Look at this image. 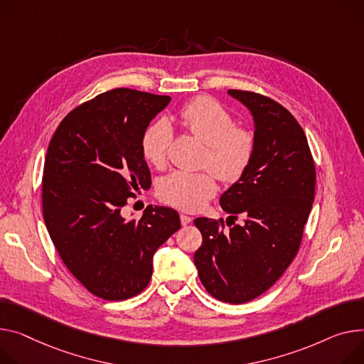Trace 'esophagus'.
Returning <instances> with one entry per match:
<instances>
[{
    "label": "esophagus",
    "instance_id": "obj_1",
    "mask_svg": "<svg viewBox=\"0 0 364 364\" xmlns=\"http://www.w3.org/2000/svg\"><path fill=\"white\" fill-rule=\"evenodd\" d=\"M180 221H181V225H188L193 220H191V216H188V215H186V213H181L180 215Z\"/></svg>",
    "mask_w": 364,
    "mask_h": 364
}]
</instances>
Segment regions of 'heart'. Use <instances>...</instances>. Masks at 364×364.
I'll list each match as a JSON object with an SVG mask.
<instances>
[{
    "instance_id": "b5f03b06",
    "label": "heart",
    "mask_w": 364,
    "mask_h": 364,
    "mask_svg": "<svg viewBox=\"0 0 364 364\" xmlns=\"http://www.w3.org/2000/svg\"><path fill=\"white\" fill-rule=\"evenodd\" d=\"M181 126L200 139L208 148L205 164L223 181L235 183L246 174L255 152L253 132L235 127L231 114L209 96H199L178 111ZM173 140V127L166 119H156L143 130L140 151L144 161L161 168L166 162ZM210 171H174L159 184L164 200L184 210H198L216 191V180Z\"/></svg>"
}]
</instances>
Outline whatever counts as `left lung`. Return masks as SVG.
<instances>
[{"instance_id":"left-lung-1","label":"left lung","mask_w":364,"mask_h":364,"mask_svg":"<svg viewBox=\"0 0 364 364\" xmlns=\"http://www.w3.org/2000/svg\"><path fill=\"white\" fill-rule=\"evenodd\" d=\"M228 95L253 115L256 152L246 174L220 199L231 215L230 230L223 220H195L203 237L195 264L212 297L240 304L269 289L296 257L314 199L316 169L291 112L260 93L230 89ZM238 214L245 224L231 228L229 220Z\"/></svg>"}]
</instances>
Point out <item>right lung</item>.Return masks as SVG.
Returning a JSON list of instances; mask_svg holds the SVG:
<instances>
[{
    "mask_svg": "<svg viewBox=\"0 0 364 364\" xmlns=\"http://www.w3.org/2000/svg\"><path fill=\"white\" fill-rule=\"evenodd\" d=\"M169 96L112 89L65 115L48 146L43 221L67 269L89 293L127 300L148 287L156 249L177 230V210L148 206L140 220L121 215L151 187L140 137Z\"/></svg>",
    "mask_w": 364,
    "mask_h": 364,
    "instance_id": "1",
    "label": "right lung"
}]
</instances>
